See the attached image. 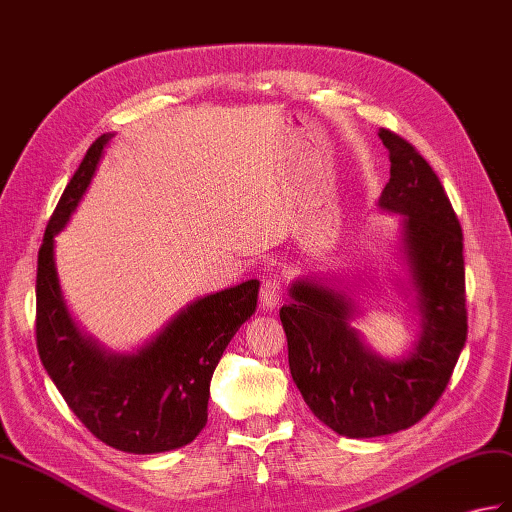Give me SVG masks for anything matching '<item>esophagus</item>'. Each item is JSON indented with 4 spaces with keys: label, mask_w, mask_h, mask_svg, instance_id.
Returning a JSON list of instances; mask_svg holds the SVG:
<instances>
[{
    "label": "esophagus",
    "mask_w": 512,
    "mask_h": 512,
    "mask_svg": "<svg viewBox=\"0 0 512 512\" xmlns=\"http://www.w3.org/2000/svg\"><path fill=\"white\" fill-rule=\"evenodd\" d=\"M259 299H261V305H264V310H275L283 299V281L279 277L264 279L259 290Z\"/></svg>",
    "instance_id": "1"
}]
</instances>
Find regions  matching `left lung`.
Returning a JSON list of instances; mask_svg holds the SVG:
<instances>
[{
  "instance_id": "1",
  "label": "left lung",
  "mask_w": 512,
  "mask_h": 512,
  "mask_svg": "<svg viewBox=\"0 0 512 512\" xmlns=\"http://www.w3.org/2000/svg\"><path fill=\"white\" fill-rule=\"evenodd\" d=\"M390 181L379 207L399 213L401 253L421 318L414 349L384 360L351 327L349 294L316 279L290 285L279 310L296 388L316 417L340 436L373 438L408 430L430 412L449 384L467 340L462 229L445 189L412 144L379 130Z\"/></svg>"
}]
</instances>
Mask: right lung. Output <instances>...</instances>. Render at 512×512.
Instances as JSON below:
<instances>
[{"label":"right lung","mask_w":512,"mask_h":512,"mask_svg":"<svg viewBox=\"0 0 512 512\" xmlns=\"http://www.w3.org/2000/svg\"><path fill=\"white\" fill-rule=\"evenodd\" d=\"M111 137L93 141L47 222L37 266V349L95 438L128 454H161L192 443L205 427L213 371L235 331L255 314L259 281L202 296L135 353H109L82 334L58 283L54 237L85 196Z\"/></svg>","instance_id":"1"}]
</instances>
